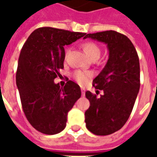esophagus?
I'll list each match as a JSON object with an SVG mask.
<instances>
[{"instance_id": "1", "label": "esophagus", "mask_w": 157, "mask_h": 157, "mask_svg": "<svg viewBox=\"0 0 157 157\" xmlns=\"http://www.w3.org/2000/svg\"><path fill=\"white\" fill-rule=\"evenodd\" d=\"M81 93H82V94L83 95H85V94H86V90H85V88H81Z\"/></svg>"}]
</instances>
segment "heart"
<instances>
[{
  "mask_svg": "<svg viewBox=\"0 0 157 157\" xmlns=\"http://www.w3.org/2000/svg\"><path fill=\"white\" fill-rule=\"evenodd\" d=\"M84 50L89 55L91 59H98L100 57L101 54V48L98 44L93 41H87L84 43L83 45ZM69 53V50H66L65 56H67ZM73 78L76 80L78 83L81 85H85L87 83L89 79L92 76V73L87 71H75L73 72Z\"/></svg>",
  "mask_w": 157,
  "mask_h": 157,
  "instance_id": "1",
  "label": "heart"
}]
</instances>
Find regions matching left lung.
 Segmentation results:
<instances>
[{
    "instance_id": "8db88e82",
    "label": "left lung",
    "mask_w": 157,
    "mask_h": 157,
    "mask_svg": "<svg viewBox=\"0 0 157 157\" xmlns=\"http://www.w3.org/2000/svg\"><path fill=\"white\" fill-rule=\"evenodd\" d=\"M107 45L109 59L93 81L97 98L90 91L86 97L90 106L85 112L87 129L96 135H108L124 126L129 119L140 88L139 59L133 43L116 31L90 33L85 36Z\"/></svg>"
}]
</instances>
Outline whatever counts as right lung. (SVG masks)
<instances>
[{"label": "right lung", "mask_w": 157, "mask_h": 157, "mask_svg": "<svg viewBox=\"0 0 157 157\" xmlns=\"http://www.w3.org/2000/svg\"><path fill=\"white\" fill-rule=\"evenodd\" d=\"M86 35L44 27L31 33L18 58L16 85L23 112L32 126L45 134L60 133L67 113L81 96L80 86L68 81L64 87L54 80L60 75L65 59L64 45Z\"/></svg>", "instance_id": "right-lung-1"}]
</instances>
